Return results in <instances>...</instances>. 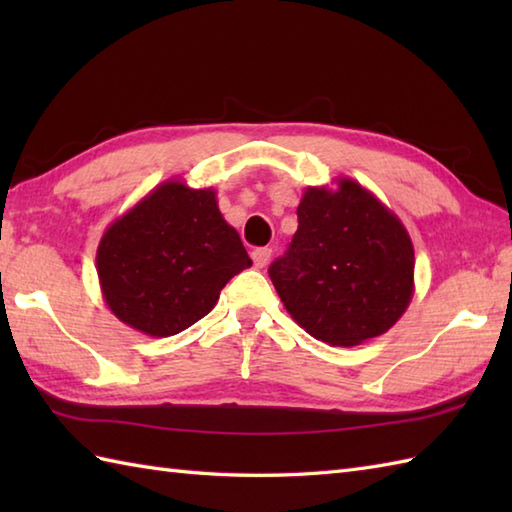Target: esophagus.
I'll return each mask as SVG.
<instances>
[{
    "label": "esophagus",
    "instance_id": "1",
    "mask_svg": "<svg viewBox=\"0 0 512 512\" xmlns=\"http://www.w3.org/2000/svg\"><path fill=\"white\" fill-rule=\"evenodd\" d=\"M270 255H273V250H270L268 246H264V248H255L253 253H250V257H253V264H255V268H264V266L268 264Z\"/></svg>",
    "mask_w": 512,
    "mask_h": 512
}]
</instances>
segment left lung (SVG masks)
Masks as SVG:
<instances>
[{"mask_svg": "<svg viewBox=\"0 0 512 512\" xmlns=\"http://www.w3.org/2000/svg\"><path fill=\"white\" fill-rule=\"evenodd\" d=\"M299 228L268 268L288 314L317 341L354 347L385 334L413 297V244L405 224L352 178L308 187Z\"/></svg>", "mask_w": 512, "mask_h": 512, "instance_id": "8db88e82", "label": "left lung"}]
</instances>
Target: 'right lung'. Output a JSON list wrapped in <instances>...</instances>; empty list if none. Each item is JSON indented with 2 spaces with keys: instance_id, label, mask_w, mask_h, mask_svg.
Listing matches in <instances>:
<instances>
[{
  "instance_id": "add662e5",
  "label": "right lung",
  "mask_w": 512,
  "mask_h": 512,
  "mask_svg": "<svg viewBox=\"0 0 512 512\" xmlns=\"http://www.w3.org/2000/svg\"><path fill=\"white\" fill-rule=\"evenodd\" d=\"M253 266L215 191L167 180L107 226L96 273L107 308L147 336H173L213 310L222 288Z\"/></svg>"
}]
</instances>
